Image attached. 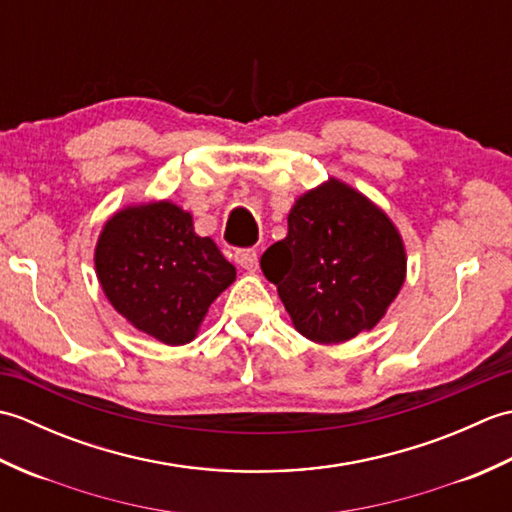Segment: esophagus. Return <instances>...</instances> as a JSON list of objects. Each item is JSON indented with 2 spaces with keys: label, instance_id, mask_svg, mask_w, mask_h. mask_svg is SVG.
Segmentation results:
<instances>
[{
  "label": "esophagus",
  "instance_id": "obj_1",
  "mask_svg": "<svg viewBox=\"0 0 512 512\" xmlns=\"http://www.w3.org/2000/svg\"><path fill=\"white\" fill-rule=\"evenodd\" d=\"M235 262H237V266H242L244 270H248V273H255L257 266H259V259H257V253L253 248L235 250Z\"/></svg>",
  "mask_w": 512,
  "mask_h": 512
}]
</instances>
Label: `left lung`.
I'll list each match as a JSON object with an SVG mask.
<instances>
[{
  "label": "left lung",
  "instance_id": "obj_1",
  "mask_svg": "<svg viewBox=\"0 0 512 512\" xmlns=\"http://www.w3.org/2000/svg\"><path fill=\"white\" fill-rule=\"evenodd\" d=\"M262 270L299 334L345 343L385 317L405 284L407 250L378 204L328 178L292 204L288 235L262 255Z\"/></svg>",
  "mask_w": 512,
  "mask_h": 512
}]
</instances>
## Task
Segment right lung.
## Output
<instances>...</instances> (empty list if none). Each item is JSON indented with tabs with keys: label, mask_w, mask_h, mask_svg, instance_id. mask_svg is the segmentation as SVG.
I'll use <instances>...</instances> for the list:
<instances>
[{
	"label": "right lung",
	"mask_w": 512,
	"mask_h": 512,
	"mask_svg": "<svg viewBox=\"0 0 512 512\" xmlns=\"http://www.w3.org/2000/svg\"><path fill=\"white\" fill-rule=\"evenodd\" d=\"M94 270L112 308L165 345L191 343L237 275L213 239L195 233L193 215L171 200L118 209L96 239Z\"/></svg>",
	"instance_id": "right-lung-1"
}]
</instances>
